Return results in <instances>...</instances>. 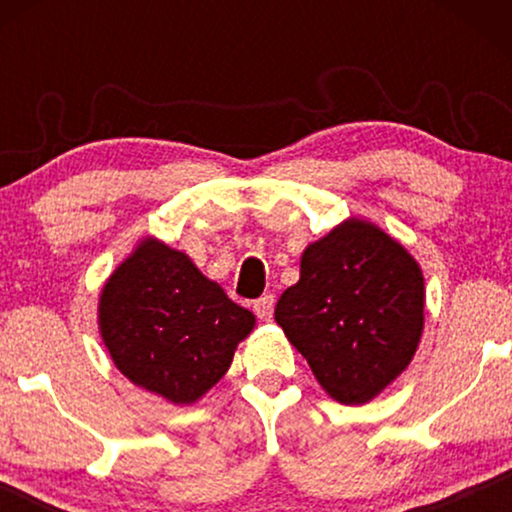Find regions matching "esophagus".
I'll use <instances>...</instances> for the list:
<instances>
[{
  "mask_svg": "<svg viewBox=\"0 0 512 512\" xmlns=\"http://www.w3.org/2000/svg\"><path fill=\"white\" fill-rule=\"evenodd\" d=\"M272 310H275V296H272V293H265V296H261L254 303V312L261 319H270Z\"/></svg>",
  "mask_w": 512,
  "mask_h": 512,
  "instance_id": "34e87169",
  "label": "esophagus"
}]
</instances>
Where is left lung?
Masks as SVG:
<instances>
[{"mask_svg": "<svg viewBox=\"0 0 512 512\" xmlns=\"http://www.w3.org/2000/svg\"><path fill=\"white\" fill-rule=\"evenodd\" d=\"M275 321L326 394L363 405L410 366L424 328L415 258L373 223L347 219L300 258Z\"/></svg>", "mask_w": 512, "mask_h": 512, "instance_id": "left-lung-1", "label": "left lung"}]
</instances>
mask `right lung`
Instances as JSON below:
<instances>
[{
  "label": "right lung",
  "mask_w": 512,
  "mask_h": 512,
  "mask_svg": "<svg viewBox=\"0 0 512 512\" xmlns=\"http://www.w3.org/2000/svg\"><path fill=\"white\" fill-rule=\"evenodd\" d=\"M97 324L132 384L191 405L226 375L256 319L184 251L146 237L104 284Z\"/></svg>",
  "instance_id": "1"
}]
</instances>
